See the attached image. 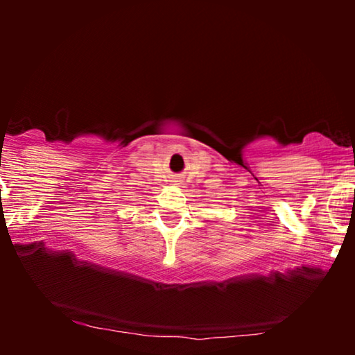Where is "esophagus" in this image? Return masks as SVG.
<instances>
[{
    "label": "esophagus",
    "instance_id": "1",
    "mask_svg": "<svg viewBox=\"0 0 355 355\" xmlns=\"http://www.w3.org/2000/svg\"><path fill=\"white\" fill-rule=\"evenodd\" d=\"M173 184H176V186H178V184L179 182H181V179H179V178H173V181H171Z\"/></svg>",
    "mask_w": 355,
    "mask_h": 355
}]
</instances>
